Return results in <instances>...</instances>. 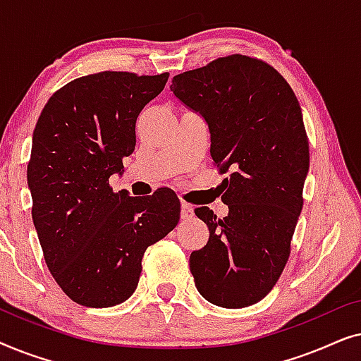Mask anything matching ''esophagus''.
<instances>
[{"instance_id":"34e87169","label":"esophagus","mask_w":361,"mask_h":361,"mask_svg":"<svg viewBox=\"0 0 361 361\" xmlns=\"http://www.w3.org/2000/svg\"><path fill=\"white\" fill-rule=\"evenodd\" d=\"M180 216H182V220H190L192 216H194V209H192V205L187 204V202H182Z\"/></svg>"}]
</instances>
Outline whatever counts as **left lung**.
<instances>
[{"instance_id":"1","label":"left lung","mask_w":361,"mask_h":361,"mask_svg":"<svg viewBox=\"0 0 361 361\" xmlns=\"http://www.w3.org/2000/svg\"><path fill=\"white\" fill-rule=\"evenodd\" d=\"M171 92L204 116L212 159L230 172L228 215L195 209L210 231L189 259L197 290L226 309L259 302L288 263L304 204L309 141L298 98L276 68L241 54L179 73Z\"/></svg>"}]
</instances>
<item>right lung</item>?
<instances>
[{"instance_id": "right-lung-1", "label": "right lung", "mask_w": 361, "mask_h": 361, "mask_svg": "<svg viewBox=\"0 0 361 361\" xmlns=\"http://www.w3.org/2000/svg\"><path fill=\"white\" fill-rule=\"evenodd\" d=\"M169 73L98 72L49 98L34 128L27 185L32 221L52 278L73 302L111 307L135 293L147 246L176 228L172 190L113 192L110 176L136 146V118Z\"/></svg>"}]
</instances>
